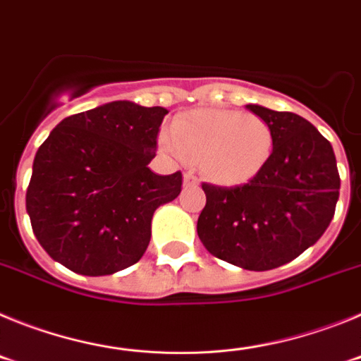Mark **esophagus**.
Masks as SVG:
<instances>
[{"label":"esophagus","instance_id":"1","mask_svg":"<svg viewBox=\"0 0 361 361\" xmlns=\"http://www.w3.org/2000/svg\"><path fill=\"white\" fill-rule=\"evenodd\" d=\"M199 177H197L195 173H193V171L191 170H188L186 173H184V186L186 188H195V186H199Z\"/></svg>","mask_w":361,"mask_h":361}]
</instances>
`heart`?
I'll list each match as a JSON object with an SVG mask.
<instances>
[{
  "instance_id": "heart-1",
  "label": "heart",
  "mask_w": 361,
  "mask_h": 361,
  "mask_svg": "<svg viewBox=\"0 0 361 361\" xmlns=\"http://www.w3.org/2000/svg\"><path fill=\"white\" fill-rule=\"evenodd\" d=\"M168 153L200 161L213 183L238 186L250 183L271 159L275 135L269 124L255 114L226 108L188 111L161 137Z\"/></svg>"
}]
</instances>
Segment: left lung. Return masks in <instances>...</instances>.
I'll return each mask as SVG.
<instances>
[{"label": "left lung", "mask_w": 361, "mask_h": 361, "mask_svg": "<svg viewBox=\"0 0 361 361\" xmlns=\"http://www.w3.org/2000/svg\"><path fill=\"white\" fill-rule=\"evenodd\" d=\"M273 130L264 170L240 186L202 184L197 233L213 257L250 271L295 260L331 224L340 175L331 142L304 117L247 104Z\"/></svg>", "instance_id": "obj_1"}]
</instances>
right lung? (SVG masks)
Wrapping results in <instances>:
<instances>
[{
    "label": "right lung",
    "mask_w": 361,
    "mask_h": 361,
    "mask_svg": "<svg viewBox=\"0 0 361 361\" xmlns=\"http://www.w3.org/2000/svg\"><path fill=\"white\" fill-rule=\"evenodd\" d=\"M168 110L114 101L70 116L39 146L27 213L43 250L73 273L103 276L141 260L152 216L183 173L148 168Z\"/></svg>",
    "instance_id": "1"
}]
</instances>
